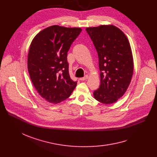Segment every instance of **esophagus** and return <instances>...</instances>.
I'll return each instance as SVG.
<instances>
[{
    "instance_id": "obj_1",
    "label": "esophagus",
    "mask_w": 157,
    "mask_h": 157,
    "mask_svg": "<svg viewBox=\"0 0 157 157\" xmlns=\"http://www.w3.org/2000/svg\"><path fill=\"white\" fill-rule=\"evenodd\" d=\"M88 78V75H85L83 78H81V80H83V81H85V80H86Z\"/></svg>"
}]
</instances>
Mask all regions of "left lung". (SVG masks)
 Wrapping results in <instances>:
<instances>
[{
    "label": "left lung",
    "mask_w": 157,
    "mask_h": 157,
    "mask_svg": "<svg viewBox=\"0 0 157 157\" xmlns=\"http://www.w3.org/2000/svg\"><path fill=\"white\" fill-rule=\"evenodd\" d=\"M86 30L97 52L101 71V85L94 92V97L104 104L114 103L124 95L133 75V56L128 39L113 25L88 27Z\"/></svg>",
    "instance_id": "left-lung-1"
}]
</instances>
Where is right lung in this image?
<instances>
[{"mask_svg":"<svg viewBox=\"0 0 157 157\" xmlns=\"http://www.w3.org/2000/svg\"><path fill=\"white\" fill-rule=\"evenodd\" d=\"M82 29L48 27L33 39L28 54L29 75L39 94L50 103L67 98L77 85L69 73L67 52Z\"/></svg>","mask_w":157,"mask_h":157,"instance_id":"obj_1","label":"right lung"}]
</instances>
